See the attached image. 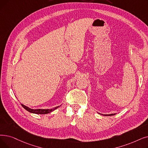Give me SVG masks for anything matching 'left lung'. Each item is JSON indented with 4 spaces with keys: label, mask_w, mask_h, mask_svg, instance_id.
Here are the masks:
<instances>
[{
    "label": "left lung",
    "mask_w": 148,
    "mask_h": 148,
    "mask_svg": "<svg viewBox=\"0 0 148 148\" xmlns=\"http://www.w3.org/2000/svg\"><path fill=\"white\" fill-rule=\"evenodd\" d=\"M115 114H105L104 115H106H106H108V116H109V115H110V116H111V115H115Z\"/></svg>",
    "instance_id": "obj_1"
}]
</instances>
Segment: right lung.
<instances>
[{
    "label": "right lung",
    "mask_w": 148,
    "mask_h": 148,
    "mask_svg": "<svg viewBox=\"0 0 148 148\" xmlns=\"http://www.w3.org/2000/svg\"><path fill=\"white\" fill-rule=\"evenodd\" d=\"M21 105L22 106V107L25 109L27 111H28V112H31V113H34V114H48L50 113L51 112H52L53 111H54L55 110H56L57 108H58L59 107V106H56L53 109H48V110H43V109H37V110H33V109H31L29 108H28L27 106H25L23 104H21Z\"/></svg>",
    "instance_id": "right-lung-1"
}]
</instances>
